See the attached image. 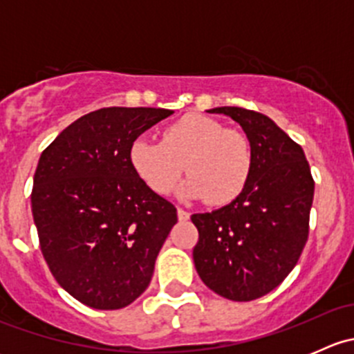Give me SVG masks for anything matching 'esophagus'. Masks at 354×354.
Returning a JSON list of instances; mask_svg holds the SVG:
<instances>
[{
    "mask_svg": "<svg viewBox=\"0 0 354 354\" xmlns=\"http://www.w3.org/2000/svg\"><path fill=\"white\" fill-rule=\"evenodd\" d=\"M178 219H180V221L190 219V212H188V210H185V209H181V207H178Z\"/></svg>",
    "mask_w": 354,
    "mask_h": 354,
    "instance_id": "obj_1",
    "label": "esophagus"
}]
</instances>
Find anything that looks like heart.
Returning a JSON list of instances; mask_svg holds the SVG:
<instances>
[{
    "label": "heart",
    "mask_w": 354,
    "mask_h": 354,
    "mask_svg": "<svg viewBox=\"0 0 354 354\" xmlns=\"http://www.w3.org/2000/svg\"><path fill=\"white\" fill-rule=\"evenodd\" d=\"M137 176L159 195L174 190L183 169L190 173L180 188L185 198H205L224 205L240 197L250 180L253 152L241 131L212 118L188 114L164 128L162 140L138 138L130 147Z\"/></svg>",
    "instance_id": "1"
}]
</instances>
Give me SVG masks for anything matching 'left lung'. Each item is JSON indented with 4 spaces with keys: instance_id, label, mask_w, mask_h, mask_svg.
I'll list each match as a JSON object with an SVG mask.
<instances>
[{
    "instance_id": "1",
    "label": "left lung",
    "mask_w": 354,
    "mask_h": 354,
    "mask_svg": "<svg viewBox=\"0 0 354 354\" xmlns=\"http://www.w3.org/2000/svg\"><path fill=\"white\" fill-rule=\"evenodd\" d=\"M243 128L253 167L240 197L205 214L194 262L207 288L233 301H252L279 286L308 240L313 183L305 152L269 116L234 106L209 109Z\"/></svg>"
}]
</instances>
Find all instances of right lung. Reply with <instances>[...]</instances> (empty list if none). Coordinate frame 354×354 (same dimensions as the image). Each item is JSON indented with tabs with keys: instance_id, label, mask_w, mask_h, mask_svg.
Instances as JSON below:
<instances>
[{
	"instance_id": "right-lung-1",
	"label": "right lung",
	"mask_w": 354,
	"mask_h": 354,
	"mask_svg": "<svg viewBox=\"0 0 354 354\" xmlns=\"http://www.w3.org/2000/svg\"><path fill=\"white\" fill-rule=\"evenodd\" d=\"M173 111L102 108L66 127L39 159L32 216L49 270L75 299L118 310L145 291L176 207L130 164V147Z\"/></svg>"
}]
</instances>
